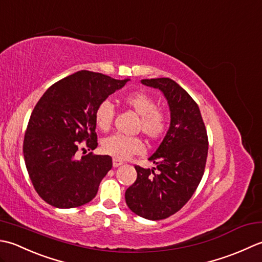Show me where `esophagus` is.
<instances>
[{"mask_svg":"<svg viewBox=\"0 0 262 262\" xmlns=\"http://www.w3.org/2000/svg\"><path fill=\"white\" fill-rule=\"evenodd\" d=\"M121 165H123V162L120 161V159H117V158L113 159V167H119V166H121Z\"/></svg>","mask_w":262,"mask_h":262,"instance_id":"obj_1","label":"esophagus"}]
</instances>
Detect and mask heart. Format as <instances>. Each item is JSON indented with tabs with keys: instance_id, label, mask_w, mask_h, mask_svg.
<instances>
[{
	"instance_id": "b5f03b06",
	"label": "heart",
	"mask_w": 262,
	"mask_h": 262,
	"mask_svg": "<svg viewBox=\"0 0 262 262\" xmlns=\"http://www.w3.org/2000/svg\"><path fill=\"white\" fill-rule=\"evenodd\" d=\"M123 103L140 115L138 129L150 140H157L166 132L168 119L165 112L157 108V103L151 96L146 93L136 92L126 95ZM114 106L110 100H104L97 106L95 112V122L101 131H107L114 120ZM104 154L117 159H125L131 155L140 154L143 143L138 137H124L114 135L106 138L101 142Z\"/></svg>"
}]
</instances>
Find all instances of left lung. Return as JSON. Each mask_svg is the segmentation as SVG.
<instances>
[{
    "mask_svg": "<svg viewBox=\"0 0 262 262\" xmlns=\"http://www.w3.org/2000/svg\"><path fill=\"white\" fill-rule=\"evenodd\" d=\"M167 100L170 124L149 161L156 167L135 166L137 180L125 191L127 207L150 221L165 220L179 211L198 188L205 172L208 137L199 106L169 78L143 79Z\"/></svg>",
    "mask_w": 262,
    "mask_h": 262,
    "instance_id": "left-lung-1",
    "label": "left lung"
}]
</instances>
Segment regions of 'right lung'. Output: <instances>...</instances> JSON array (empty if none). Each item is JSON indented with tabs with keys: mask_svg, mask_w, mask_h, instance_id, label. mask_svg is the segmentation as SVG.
<instances>
[{
	"mask_svg": "<svg viewBox=\"0 0 262 262\" xmlns=\"http://www.w3.org/2000/svg\"><path fill=\"white\" fill-rule=\"evenodd\" d=\"M130 79L116 80L81 70L46 90L30 115L24 139L27 170L40 198L53 207L74 208L92 201L113 166L112 157L92 152L77 159L79 143L97 148L95 112Z\"/></svg>",
	"mask_w": 262,
	"mask_h": 262,
	"instance_id": "obj_1",
	"label": "right lung"
}]
</instances>
